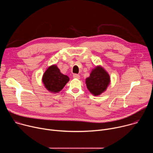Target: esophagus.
<instances>
[{"mask_svg":"<svg viewBox=\"0 0 153 153\" xmlns=\"http://www.w3.org/2000/svg\"><path fill=\"white\" fill-rule=\"evenodd\" d=\"M73 77L75 78V79H80V76L79 74H73Z\"/></svg>","mask_w":153,"mask_h":153,"instance_id":"esophagus-1","label":"esophagus"}]
</instances>
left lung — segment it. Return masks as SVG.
I'll return each instance as SVG.
<instances>
[{
    "label": "left lung",
    "mask_w": 153,
    "mask_h": 153,
    "mask_svg": "<svg viewBox=\"0 0 153 153\" xmlns=\"http://www.w3.org/2000/svg\"><path fill=\"white\" fill-rule=\"evenodd\" d=\"M110 82V77L108 73L100 66L92 70L89 77L86 79L87 88L91 94L98 96L104 92Z\"/></svg>",
    "instance_id": "1"
}]
</instances>
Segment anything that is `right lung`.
Here are the masks:
<instances>
[{
    "label": "right lung",
    "instance_id": "1",
    "mask_svg": "<svg viewBox=\"0 0 153 153\" xmlns=\"http://www.w3.org/2000/svg\"><path fill=\"white\" fill-rule=\"evenodd\" d=\"M69 77L62 74L56 65H51L44 73L42 82L45 88L51 93L60 91L69 81Z\"/></svg>",
    "mask_w": 153,
    "mask_h": 153
}]
</instances>
